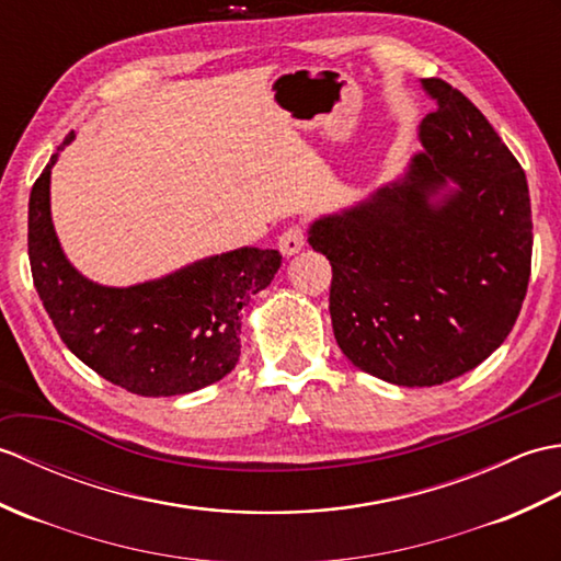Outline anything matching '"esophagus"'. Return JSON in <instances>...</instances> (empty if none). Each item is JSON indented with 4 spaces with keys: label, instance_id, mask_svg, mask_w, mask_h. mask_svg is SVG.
Masks as SVG:
<instances>
[{
    "label": "esophagus",
    "instance_id": "1",
    "mask_svg": "<svg viewBox=\"0 0 561 561\" xmlns=\"http://www.w3.org/2000/svg\"><path fill=\"white\" fill-rule=\"evenodd\" d=\"M305 242H307V232H305V228H302V226H290L288 230H283V232H280V238H278V249H280V254H285V256H293V254L300 252V249L305 247Z\"/></svg>",
    "mask_w": 561,
    "mask_h": 561
}]
</instances>
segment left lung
<instances>
[{
  "mask_svg": "<svg viewBox=\"0 0 561 561\" xmlns=\"http://www.w3.org/2000/svg\"><path fill=\"white\" fill-rule=\"evenodd\" d=\"M422 85L439 107L403 182L309 228L331 261L335 343L398 386H437L488 359L518 319L533 254L524 168L451 83ZM449 179L459 190L432 205Z\"/></svg>",
  "mask_w": 561,
  "mask_h": 561,
  "instance_id": "left-lung-1",
  "label": "left lung"
}]
</instances>
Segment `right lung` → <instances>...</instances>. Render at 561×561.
I'll return each instance as SVG.
<instances>
[{
  "instance_id": "obj_1",
  "label": "right lung",
  "mask_w": 561,
  "mask_h": 561,
  "mask_svg": "<svg viewBox=\"0 0 561 561\" xmlns=\"http://www.w3.org/2000/svg\"><path fill=\"white\" fill-rule=\"evenodd\" d=\"M55 163L57 153L31 190L28 256L35 290L69 351L148 398L192 393L230 375L240 359V309L273 280L283 256L242 247L131 288L85 280L61 254L49 218Z\"/></svg>"
}]
</instances>
